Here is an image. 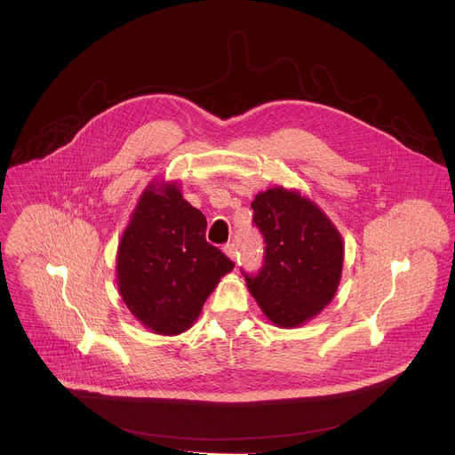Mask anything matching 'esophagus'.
I'll return each instance as SVG.
<instances>
[{
  "instance_id": "1",
  "label": "esophagus",
  "mask_w": 455,
  "mask_h": 455,
  "mask_svg": "<svg viewBox=\"0 0 455 455\" xmlns=\"http://www.w3.org/2000/svg\"><path fill=\"white\" fill-rule=\"evenodd\" d=\"M224 252H226L228 258H231V259L236 262V254H238V252H236V245H235V243H226V245H224Z\"/></svg>"
}]
</instances>
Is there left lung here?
Returning a JSON list of instances; mask_svg holds the SVG:
<instances>
[{
  "instance_id": "obj_1",
  "label": "left lung",
  "mask_w": 455,
  "mask_h": 455,
  "mask_svg": "<svg viewBox=\"0 0 455 455\" xmlns=\"http://www.w3.org/2000/svg\"><path fill=\"white\" fill-rule=\"evenodd\" d=\"M252 210L266 247L259 273H243L247 287L273 324H305L336 294L345 251L341 235L298 191L267 189L256 196Z\"/></svg>"
}]
</instances>
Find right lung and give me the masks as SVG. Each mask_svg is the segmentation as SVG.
<instances>
[{"mask_svg":"<svg viewBox=\"0 0 455 455\" xmlns=\"http://www.w3.org/2000/svg\"><path fill=\"white\" fill-rule=\"evenodd\" d=\"M204 231L206 217L177 184H150L140 196L117 251V285L134 319L152 332L188 331L235 267Z\"/></svg>","mask_w":455,"mask_h":455,"instance_id":"obj_1","label":"right lung"}]
</instances>
